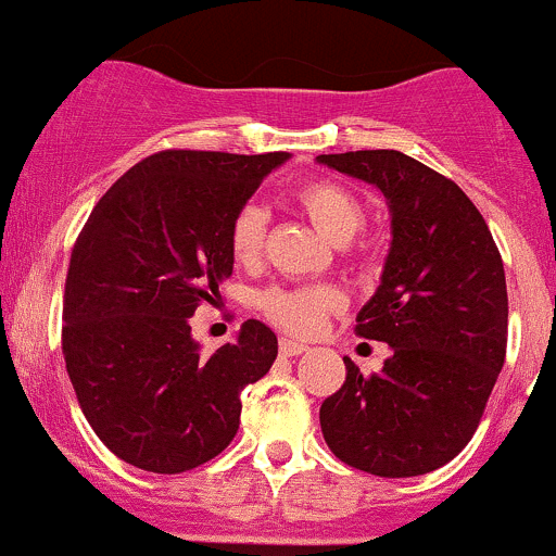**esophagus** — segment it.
Masks as SVG:
<instances>
[{
    "mask_svg": "<svg viewBox=\"0 0 556 556\" xmlns=\"http://www.w3.org/2000/svg\"><path fill=\"white\" fill-rule=\"evenodd\" d=\"M306 350H309V346H306V344H299V341H290V339H282V341H279V355H282V357L304 355Z\"/></svg>",
    "mask_w": 556,
    "mask_h": 556,
    "instance_id": "obj_1",
    "label": "esophagus"
}]
</instances>
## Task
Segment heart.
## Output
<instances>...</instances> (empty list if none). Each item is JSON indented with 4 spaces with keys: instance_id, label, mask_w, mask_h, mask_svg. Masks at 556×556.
Wrapping results in <instances>:
<instances>
[{
    "instance_id": "1",
    "label": "heart",
    "mask_w": 556,
    "mask_h": 556,
    "mask_svg": "<svg viewBox=\"0 0 556 556\" xmlns=\"http://www.w3.org/2000/svg\"><path fill=\"white\" fill-rule=\"evenodd\" d=\"M299 204L319 233L333 244H346L361 233L366 210L350 188L330 179L309 182L299 190ZM266 215L261 206L247 204L233 215L228 228V247L237 263H255L261 255ZM341 306V293L330 285L314 288H268L257 293V309L277 328L295 336H312L323 325L325 314Z\"/></svg>"
}]
</instances>
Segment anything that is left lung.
I'll use <instances>...</instances> for the list:
<instances>
[{"label":"left lung","mask_w":556,"mask_h":556,"mask_svg":"<svg viewBox=\"0 0 556 556\" xmlns=\"http://www.w3.org/2000/svg\"><path fill=\"white\" fill-rule=\"evenodd\" d=\"M363 179L390 210V250L379 288L357 312V336L392 350L319 408L325 444L341 463L406 479L457 457L479 428L506 361V271L473 201L439 172L397 150L317 155Z\"/></svg>","instance_id":"obj_1"}]
</instances>
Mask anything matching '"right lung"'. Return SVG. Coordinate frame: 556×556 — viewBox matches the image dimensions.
<instances>
[{"instance_id":"right-lung-1","label":"right lung","mask_w":556,"mask_h":556,"mask_svg":"<svg viewBox=\"0 0 556 556\" xmlns=\"http://www.w3.org/2000/svg\"><path fill=\"white\" fill-rule=\"evenodd\" d=\"M288 159L164 150L123 174L77 237L66 374L93 433L134 468L182 473L217 457L239 430L242 390L277 361L261 319L201 355L190 317L233 274V215Z\"/></svg>"}]
</instances>
